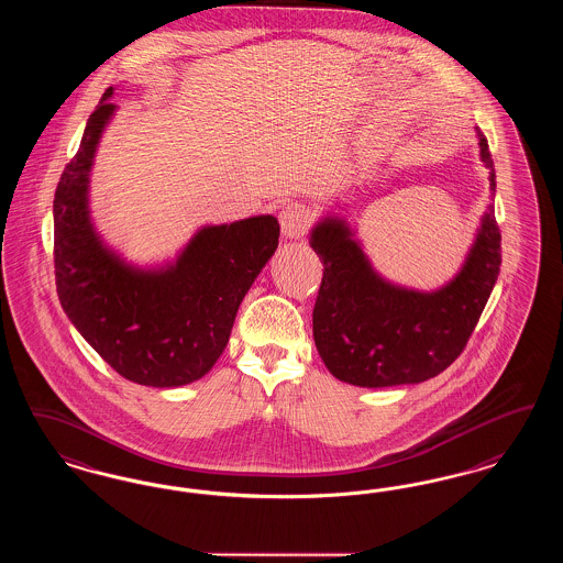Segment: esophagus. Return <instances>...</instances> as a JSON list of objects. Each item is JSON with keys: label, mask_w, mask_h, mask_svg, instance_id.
<instances>
[{"label": "esophagus", "mask_w": 563, "mask_h": 563, "mask_svg": "<svg viewBox=\"0 0 563 563\" xmlns=\"http://www.w3.org/2000/svg\"><path fill=\"white\" fill-rule=\"evenodd\" d=\"M278 222L285 239H301L312 222L310 209L301 202H287L278 213Z\"/></svg>", "instance_id": "obj_1"}]
</instances>
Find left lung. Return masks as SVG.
I'll list each match as a JSON object with an SVG mask.
<instances>
[{
    "instance_id": "obj_1",
    "label": "left lung",
    "mask_w": 563,
    "mask_h": 563,
    "mask_svg": "<svg viewBox=\"0 0 563 563\" xmlns=\"http://www.w3.org/2000/svg\"><path fill=\"white\" fill-rule=\"evenodd\" d=\"M477 137L495 197L488 140L479 130ZM310 245L324 266L312 314L316 350L333 377L358 387L428 382L449 368L472 338L500 272L495 205H488L463 268L438 291L387 283L338 216L314 225Z\"/></svg>"
}]
</instances>
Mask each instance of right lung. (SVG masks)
<instances>
[{
  "mask_svg": "<svg viewBox=\"0 0 563 563\" xmlns=\"http://www.w3.org/2000/svg\"><path fill=\"white\" fill-rule=\"evenodd\" d=\"M113 88L90 114L54 195L56 291L75 329L130 382H197L224 352L239 306L278 247L274 216L205 225L174 264L142 271L107 247L90 218L93 155L113 117Z\"/></svg>",
  "mask_w": 563,
  "mask_h": 563,
  "instance_id": "right-lung-1",
  "label": "right lung"
}]
</instances>
